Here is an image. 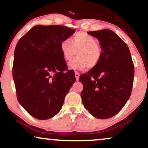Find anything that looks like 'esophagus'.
<instances>
[{
	"label": "esophagus",
	"mask_w": 148,
	"mask_h": 148,
	"mask_svg": "<svg viewBox=\"0 0 148 148\" xmlns=\"http://www.w3.org/2000/svg\"><path fill=\"white\" fill-rule=\"evenodd\" d=\"M75 78H76V80H77V81L79 80V76H80V74L78 72L75 71Z\"/></svg>",
	"instance_id": "esophagus-1"
}]
</instances>
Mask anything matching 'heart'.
<instances>
[{
  "label": "heart",
  "mask_w": 148,
  "mask_h": 148,
  "mask_svg": "<svg viewBox=\"0 0 148 148\" xmlns=\"http://www.w3.org/2000/svg\"><path fill=\"white\" fill-rule=\"evenodd\" d=\"M62 57L66 62L71 61L77 52V57L71 62L73 69H93L98 65L102 56V48L96 38L85 32H78L70 40H62L60 44Z\"/></svg>",
  "instance_id": "b5f03b06"
}]
</instances>
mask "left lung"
I'll return each mask as SVG.
<instances>
[{
    "label": "left lung",
    "mask_w": 148,
    "mask_h": 148,
    "mask_svg": "<svg viewBox=\"0 0 148 148\" xmlns=\"http://www.w3.org/2000/svg\"><path fill=\"white\" fill-rule=\"evenodd\" d=\"M98 38L102 47L100 61L79 80L84 106L99 119L116 114L131 96L134 78V64L128 46L109 29L89 32Z\"/></svg>",
    "instance_id": "obj_1"
}]
</instances>
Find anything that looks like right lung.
Masks as SVG:
<instances>
[{"label": "right lung", "instance_id": "add662e5", "mask_svg": "<svg viewBox=\"0 0 148 148\" xmlns=\"http://www.w3.org/2000/svg\"><path fill=\"white\" fill-rule=\"evenodd\" d=\"M75 29L62 25H36L20 38L14 52L13 77L19 104L34 118L57 114L75 82L60 44Z\"/></svg>", "mask_w": 148, "mask_h": 148}]
</instances>
